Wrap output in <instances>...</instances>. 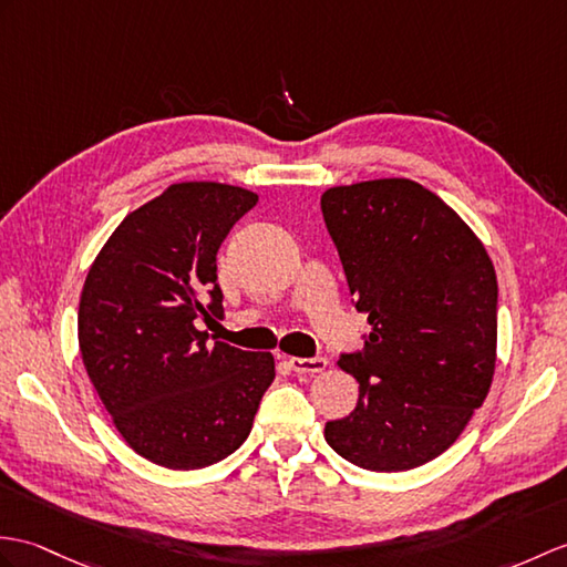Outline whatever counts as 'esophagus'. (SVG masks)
<instances>
[{"label": "esophagus", "instance_id": "34e87169", "mask_svg": "<svg viewBox=\"0 0 567 567\" xmlns=\"http://www.w3.org/2000/svg\"><path fill=\"white\" fill-rule=\"evenodd\" d=\"M287 364L292 372L311 377V374H321L328 367V360L326 358H289Z\"/></svg>", "mask_w": 567, "mask_h": 567}]
</instances>
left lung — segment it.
<instances>
[{"label": "left lung", "instance_id": "8db88e82", "mask_svg": "<svg viewBox=\"0 0 567 567\" xmlns=\"http://www.w3.org/2000/svg\"><path fill=\"white\" fill-rule=\"evenodd\" d=\"M328 234L370 336L340 354L360 381L354 411L323 437L367 471H408L450 450L495 374L497 278L468 224L408 178L321 195Z\"/></svg>", "mask_w": 567, "mask_h": 567}]
</instances>
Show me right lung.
<instances>
[{"label":"right lung","mask_w":567,"mask_h":567,"mask_svg":"<svg viewBox=\"0 0 567 567\" xmlns=\"http://www.w3.org/2000/svg\"><path fill=\"white\" fill-rule=\"evenodd\" d=\"M256 203L227 183H174L117 224L89 268L76 321L86 374L152 464L193 471L239 450L275 379L270 352L207 346L197 328L221 319L217 251Z\"/></svg>","instance_id":"obj_1"}]
</instances>
